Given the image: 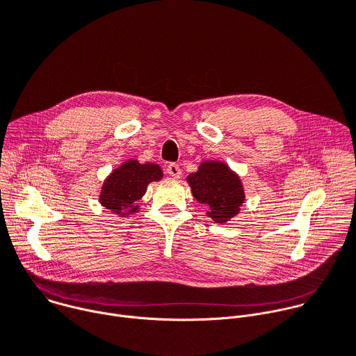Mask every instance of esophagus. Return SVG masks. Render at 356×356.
<instances>
[{"label":"esophagus","mask_w":356,"mask_h":356,"mask_svg":"<svg viewBox=\"0 0 356 356\" xmlns=\"http://www.w3.org/2000/svg\"><path fill=\"white\" fill-rule=\"evenodd\" d=\"M166 170H168V173H169L172 177L179 179V177L181 176V169H180V166H179L177 163H169Z\"/></svg>","instance_id":"1"}]
</instances>
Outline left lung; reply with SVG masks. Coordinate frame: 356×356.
<instances>
[{
    "mask_svg": "<svg viewBox=\"0 0 356 356\" xmlns=\"http://www.w3.org/2000/svg\"><path fill=\"white\" fill-rule=\"evenodd\" d=\"M187 183L194 198L209 207L207 216L218 224L234 218L245 201L239 176L220 161L202 162L195 173L187 176Z\"/></svg>",
    "mask_w": 356,
    "mask_h": 356,
    "instance_id": "left-lung-1",
    "label": "left lung"
}]
</instances>
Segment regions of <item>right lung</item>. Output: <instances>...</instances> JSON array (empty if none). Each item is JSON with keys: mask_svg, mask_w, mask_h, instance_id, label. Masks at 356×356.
Returning <instances> with one entry per match:
<instances>
[{"mask_svg": "<svg viewBox=\"0 0 356 356\" xmlns=\"http://www.w3.org/2000/svg\"><path fill=\"white\" fill-rule=\"evenodd\" d=\"M162 177L163 172L159 165L128 159L104 180L99 193L101 206L120 217L136 213L139 211L136 201L143 197L147 184L159 181Z\"/></svg>", "mask_w": 356, "mask_h": 356, "instance_id": "1", "label": "right lung"}]
</instances>
